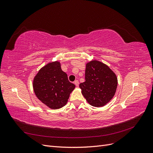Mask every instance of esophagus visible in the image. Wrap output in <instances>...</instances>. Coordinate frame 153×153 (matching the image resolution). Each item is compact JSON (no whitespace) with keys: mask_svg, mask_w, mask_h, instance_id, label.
I'll return each mask as SVG.
<instances>
[{"mask_svg":"<svg viewBox=\"0 0 153 153\" xmlns=\"http://www.w3.org/2000/svg\"><path fill=\"white\" fill-rule=\"evenodd\" d=\"M74 83H75V84L76 87H78V85H79V82H78V80H75Z\"/></svg>","mask_w":153,"mask_h":153,"instance_id":"34e87169","label":"esophagus"}]
</instances>
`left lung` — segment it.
<instances>
[{
	"label": "left lung",
	"mask_w": 153,
	"mask_h": 153,
	"mask_svg": "<svg viewBox=\"0 0 153 153\" xmlns=\"http://www.w3.org/2000/svg\"><path fill=\"white\" fill-rule=\"evenodd\" d=\"M85 79L79 87L89 104L101 107L113 98L117 87V78L105 64L96 60L87 62Z\"/></svg>",
	"instance_id": "1"
}]
</instances>
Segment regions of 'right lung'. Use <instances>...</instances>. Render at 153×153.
<instances>
[{
	"label": "right lung",
	"instance_id": "obj_1",
	"mask_svg": "<svg viewBox=\"0 0 153 153\" xmlns=\"http://www.w3.org/2000/svg\"><path fill=\"white\" fill-rule=\"evenodd\" d=\"M33 90L37 98L51 109L65 105L75 85L69 82L59 61L51 62L41 68L34 78Z\"/></svg>",
	"mask_w": 153,
	"mask_h": 153
}]
</instances>
